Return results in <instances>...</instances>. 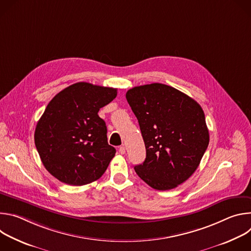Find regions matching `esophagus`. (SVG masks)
<instances>
[{"label": "esophagus", "instance_id": "esophagus-1", "mask_svg": "<svg viewBox=\"0 0 251 251\" xmlns=\"http://www.w3.org/2000/svg\"><path fill=\"white\" fill-rule=\"evenodd\" d=\"M125 152H126L125 147H124V146H120V147H119V153L123 155V154H125Z\"/></svg>", "mask_w": 251, "mask_h": 251}]
</instances>
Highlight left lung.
<instances>
[{
  "instance_id": "1",
  "label": "left lung",
  "mask_w": 251,
  "mask_h": 251,
  "mask_svg": "<svg viewBox=\"0 0 251 251\" xmlns=\"http://www.w3.org/2000/svg\"><path fill=\"white\" fill-rule=\"evenodd\" d=\"M126 99L138 119L146 159L134 167L155 190L177 187L195 173L208 146L201 105L172 86L152 83L129 89Z\"/></svg>"
}]
</instances>
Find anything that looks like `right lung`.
I'll list each match as a JSON object with an SVG mask.
<instances>
[{
  "mask_svg": "<svg viewBox=\"0 0 251 251\" xmlns=\"http://www.w3.org/2000/svg\"><path fill=\"white\" fill-rule=\"evenodd\" d=\"M117 89L77 82L48 104L34 131V143L45 168L58 181L90 184L104 174L116 150L107 142V127L98 116Z\"/></svg>",
  "mask_w": 251,
  "mask_h": 251,
  "instance_id": "1",
  "label": "right lung"
}]
</instances>
